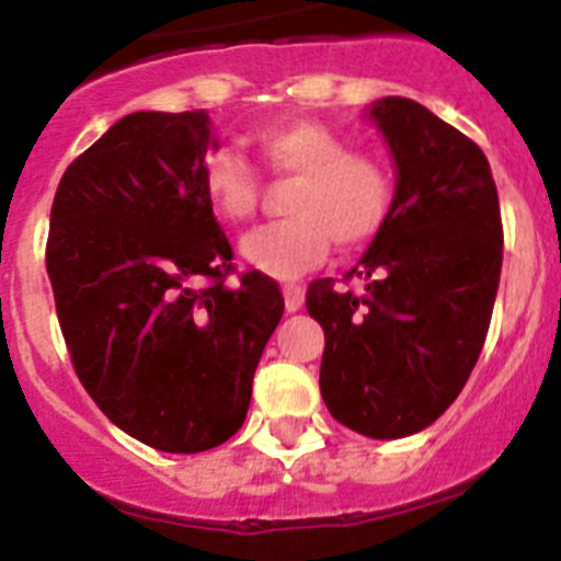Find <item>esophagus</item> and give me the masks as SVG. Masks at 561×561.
Wrapping results in <instances>:
<instances>
[{"label":"esophagus","mask_w":561,"mask_h":561,"mask_svg":"<svg viewBox=\"0 0 561 561\" xmlns=\"http://www.w3.org/2000/svg\"><path fill=\"white\" fill-rule=\"evenodd\" d=\"M304 300H306V289H304V286H297V284H286L284 286L286 311H300Z\"/></svg>","instance_id":"obj_1"}]
</instances>
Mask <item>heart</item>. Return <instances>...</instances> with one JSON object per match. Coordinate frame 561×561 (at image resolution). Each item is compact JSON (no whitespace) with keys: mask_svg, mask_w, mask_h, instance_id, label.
I'll list each match as a JSON object with an SVG mask.
<instances>
[{"mask_svg":"<svg viewBox=\"0 0 561 561\" xmlns=\"http://www.w3.org/2000/svg\"><path fill=\"white\" fill-rule=\"evenodd\" d=\"M252 148L275 173H291L297 185L289 199L291 219L264 225L241 238V255L252 270L291 280L309 272L331 250H354L381 230L393 207V173L379 157L348 151L340 131L320 121H280L257 128ZM202 187L230 225H241L257 207V176L250 162L230 148L207 153Z\"/></svg>","mask_w":561,"mask_h":561,"instance_id":"obj_1","label":"heart"}]
</instances>
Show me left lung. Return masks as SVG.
<instances>
[{
	"instance_id": "1",
	"label": "left lung",
	"mask_w": 561,
	"mask_h": 561,
	"mask_svg": "<svg viewBox=\"0 0 561 561\" xmlns=\"http://www.w3.org/2000/svg\"><path fill=\"white\" fill-rule=\"evenodd\" d=\"M365 117L388 142L396 196L348 277L314 280L306 309L325 331L320 393L340 424L393 440L427 430L458 399L492 320L503 266L497 185L466 134L410 98Z\"/></svg>"
}]
</instances>
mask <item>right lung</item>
<instances>
[{"instance_id": "add662e5", "label": "right lung", "mask_w": 561, "mask_h": 561, "mask_svg": "<svg viewBox=\"0 0 561 561\" xmlns=\"http://www.w3.org/2000/svg\"><path fill=\"white\" fill-rule=\"evenodd\" d=\"M216 148L205 112L126 114L64 171L49 213L47 275L78 379L160 453L241 430L284 317L272 277L225 284L232 250L202 187Z\"/></svg>"}]
</instances>
